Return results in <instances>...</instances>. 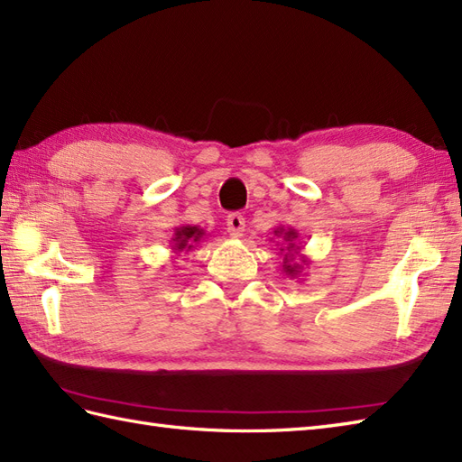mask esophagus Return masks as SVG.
<instances>
[{"label":"esophagus","instance_id":"obj_1","mask_svg":"<svg viewBox=\"0 0 462 462\" xmlns=\"http://www.w3.org/2000/svg\"><path fill=\"white\" fill-rule=\"evenodd\" d=\"M245 231V217L241 213H229L227 216V233L231 237H241Z\"/></svg>","mask_w":462,"mask_h":462}]
</instances>
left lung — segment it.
<instances>
[{
    "instance_id": "8db88e82",
    "label": "left lung",
    "mask_w": 462,
    "mask_h": 462,
    "mask_svg": "<svg viewBox=\"0 0 462 462\" xmlns=\"http://www.w3.org/2000/svg\"><path fill=\"white\" fill-rule=\"evenodd\" d=\"M276 235V245L280 246V254H282V268L290 278H298L303 273V266H308L310 261L308 256L301 254V243H300V233L294 227H280L274 229ZM273 241V239H270Z\"/></svg>"
}]
</instances>
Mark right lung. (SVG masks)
I'll use <instances>...</instances> for the list:
<instances>
[{
    "mask_svg": "<svg viewBox=\"0 0 462 462\" xmlns=\"http://www.w3.org/2000/svg\"><path fill=\"white\" fill-rule=\"evenodd\" d=\"M206 239V231L199 227V225H178L174 227V235L171 239V246L174 254H188L194 251L196 246Z\"/></svg>",
    "mask_w": 462,
    "mask_h": 462,
    "instance_id": "right-lung-1",
    "label": "right lung"
}]
</instances>
